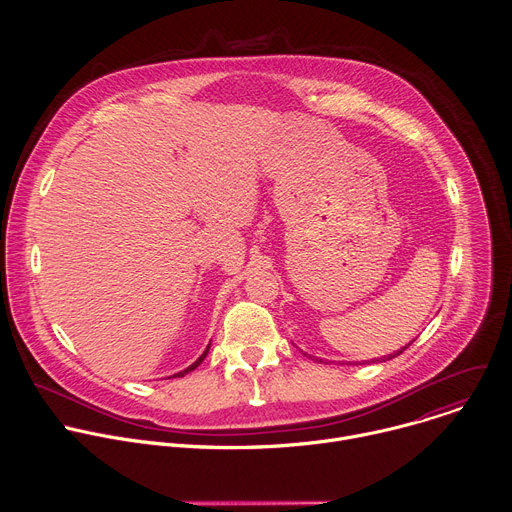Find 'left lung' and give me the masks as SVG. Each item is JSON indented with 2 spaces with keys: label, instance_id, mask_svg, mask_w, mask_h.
I'll return each mask as SVG.
<instances>
[{
  "label": "left lung",
  "instance_id": "1",
  "mask_svg": "<svg viewBox=\"0 0 512 512\" xmlns=\"http://www.w3.org/2000/svg\"><path fill=\"white\" fill-rule=\"evenodd\" d=\"M411 342H413V340H411ZM411 342H409V344H411ZM409 344H405V346H403V348H401V350H397V352H393V354H389V356H383V358H373V360H362V362H385V360H391V358H393V356H397V354H401V352H403V350H405V348H407V346H409Z\"/></svg>",
  "mask_w": 512,
  "mask_h": 512
}]
</instances>
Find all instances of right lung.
Returning <instances> with one entry per match:
<instances>
[{
	"label": "right lung",
	"mask_w": 512,
	"mask_h": 512,
	"mask_svg": "<svg viewBox=\"0 0 512 512\" xmlns=\"http://www.w3.org/2000/svg\"><path fill=\"white\" fill-rule=\"evenodd\" d=\"M208 350H210V344H208V346H206V350H204V352H202V354H200V356H198V360H194V362H192V364H190V367H188V369H184V371H180V373H178V375H174V377H184V375H186V373H190V371H194V369H196V367H198V364H200V362H202V360H204V358H206V354H208Z\"/></svg>",
	"instance_id": "1"
}]
</instances>
